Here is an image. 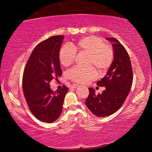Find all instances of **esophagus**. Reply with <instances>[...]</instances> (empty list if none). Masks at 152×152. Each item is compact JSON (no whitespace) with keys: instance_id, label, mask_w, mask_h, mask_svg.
I'll return each instance as SVG.
<instances>
[{"instance_id":"34e87169","label":"esophagus","mask_w":152,"mask_h":152,"mask_svg":"<svg viewBox=\"0 0 152 152\" xmlns=\"http://www.w3.org/2000/svg\"><path fill=\"white\" fill-rule=\"evenodd\" d=\"M77 87H78V84H73L72 86V88H76Z\"/></svg>"}]
</instances>
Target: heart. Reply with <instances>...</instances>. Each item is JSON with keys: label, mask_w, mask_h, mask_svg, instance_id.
Returning <instances> with one entry per match:
<instances>
[{"label": "heart", "mask_w": 152, "mask_h": 152, "mask_svg": "<svg viewBox=\"0 0 152 152\" xmlns=\"http://www.w3.org/2000/svg\"><path fill=\"white\" fill-rule=\"evenodd\" d=\"M72 47L63 46L59 51V60L64 67L70 66L76 58V51L88 55L86 66H93L99 73H103L110 68L114 59L112 48L105 45L96 36H87L72 43ZM68 76L77 83L85 84L96 78V72L91 67L88 68H74L68 72Z\"/></svg>", "instance_id": "obj_1"}]
</instances>
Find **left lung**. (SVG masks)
Wrapping results in <instances>:
<instances>
[{
	"mask_svg": "<svg viewBox=\"0 0 152 152\" xmlns=\"http://www.w3.org/2000/svg\"><path fill=\"white\" fill-rule=\"evenodd\" d=\"M107 39L113 43L114 59L106 75L96 83L106 88L102 94H95L94 90L89 88L85 102L88 109L99 117L109 116L121 107L133 82L132 66L127 50L115 38Z\"/></svg>",
	"mask_w": 152,
	"mask_h": 152,
	"instance_id": "obj_1",
	"label": "left lung"
}]
</instances>
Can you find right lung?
Segmentation results:
<instances>
[{
	"mask_svg": "<svg viewBox=\"0 0 152 152\" xmlns=\"http://www.w3.org/2000/svg\"><path fill=\"white\" fill-rule=\"evenodd\" d=\"M64 35L50 37L33 50L23 76V91L33 115L42 122L53 123L60 116L68 88L53 92L50 82L61 75L59 51Z\"/></svg>",
	"mask_w": 152,
	"mask_h": 152,
	"instance_id": "1",
	"label": "right lung"
}]
</instances>
